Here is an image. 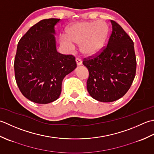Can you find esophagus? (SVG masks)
<instances>
[{"instance_id": "esophagus-1", "label": "esophagus", "mask_w": 154, "mask_h": 154, "mask_svg": "<svg viewBox=\"0 0 154 154\" xmlns=\"http://www.w3.org/2000/svg\"><path fill=\"white\" fill-rule=\"evenodd\" d=\"M76 64L78 66H80L82 64V60L80 58H76Z\"/></svg>"}]
</instances>
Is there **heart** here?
<instances>
[{
    "instance_id": "b5f03b06",
    "label": "heart",
    "mask_w": 154,
    "mask_h": 154,
    "mask_svg": "<svg viewBox=\"0 0 154 154\" xmlns=\"http://www.w3.org/2000/svg\"><path fill=\"white\" fill-rule=\"evenodd\" d=\"M109 28L103 21H83L68 27L66 35L60 38L61 45L68 51L79 45L82 54L92 56L98 54L104 46L108 36Z\"/></svg>"
}]
</instances>
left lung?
<instances>
[{
	"label": "left lung",
	"instance_id": "left-lung-1",
	"mask_svg": "<svg viewBox=\"0 0 154 154\" xmlns=\"http://www.w3.org/2000/svg\"><path fill=\"white\" fill-rule=\"evenodd\" d=\"M110 22L112 32L107 46L83 60L89 72L88 92L94 99L103 102H114L124 96L136 70L134 42L120 24Z\"/></svg>",
	"mask_w": 154,
	"mask_h": 154
}]
</instances>
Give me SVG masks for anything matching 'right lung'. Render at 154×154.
<instances>
[{"mask_svg": "<svg viewBox=\"0 0 154 154\" xmlns=\"http://www.w3.org/2000/svg\"><path fill=\"white\" fill-rule=\"evenodd\" d=\"M60 20H40L18 44L14 64L16 82L23 95L37 103L57 100L64 78L76 68L74 56L56 51L54 26Z\"/></svg>", "mask_w": 154, "mask_h": 154, "instance_id": "right-lung-1", "label": "right lung"}]
</instances>
